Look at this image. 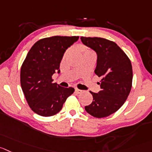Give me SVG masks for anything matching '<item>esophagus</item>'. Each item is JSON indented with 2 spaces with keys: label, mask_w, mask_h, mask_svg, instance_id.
I'll list each match as a JSON object with an SVG mask.
<instances>
[{
  "label": "esophagus",
  "mask_w": 152,
  "mask_h": 152,
  "mask_svg": "<svg viewBox=\"0 0 152 152\" xmlns=\"http://www.w3.org/2000/svg\"><path fill=\"white\" fill-rule=\"evenodd\" d=\"M75 93H76V94H80L82 92H83V91L76 88V89H75Z\"/></svg>",
  "instance_id": "esophagus-1"
}]
</instances>
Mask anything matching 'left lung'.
<instances>
[{
    "label": "left lung",
    "instance_id": "8db88e82",
    "mask_svg": "<svg viewBox=\"0 0 152 152\" xmlns=\"http://www.w3.org/2000/svg\"><path fill=\"white\" fill-rule=\"evenodd\" d=\"M83 45L97 53L95 73L101 78V90L90 93L93 101L85 107L86 112L96 118L107 117L123 105L132 86L131 60L114 42L99 37H80Z\"/></svg>",
    "mask_w": 152,
    "mask_h": 152
}]
</instances>
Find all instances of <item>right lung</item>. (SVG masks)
Wrapping results in <instances>:
<instances>
[{"label": "right lung", "instance_id": "obj_1", "mask_svg": "<svg viewBox=\"0 0 152 152\" xmlns=\"http://www.w3.org/2000/svg\"><path fill=\"white\" fill-rule=\"evenodd\" d=\"M79 37L44 38L32 46L21 68V86L28 105L42 116H51L61 110L75 91L53 83L52 75L60 73V65L68 48Z\"/></svg>", "mask_w": 152, "mask_h": 152}]
</instances>
